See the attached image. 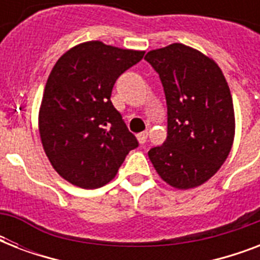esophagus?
Here are the masks:
<instances>
[{
    "label": "esophagus",
    "instance_id": "esophagus-1",
    "mask_svg": "<svg viewBox=\"0 0 260 260\" xmlns=\"http://www.w3.org/2000/svg\"><path fill=\"white\" fill-rule=\"evenodd\" d=\"M147 138H148V134L147 132H142V134L138 135V140L140 144H144L147 142Z\"/></svg>",
    "mask_w": 260,
    "mask_h": 260
}]
</instances>
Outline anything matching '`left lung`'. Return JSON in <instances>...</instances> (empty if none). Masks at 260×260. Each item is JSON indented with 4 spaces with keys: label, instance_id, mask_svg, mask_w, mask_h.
<instances>
[{
    "label": "left lung",
    "instance_id": "obj_1",
    "mask_svg": "<svg viewBox=\"0 0 260 260\" xmlns=\"http://www.w3.org/2000/svg\"><path fill=\"white\" fill-rule=\"evenodd\" d=\"M144 59L159 74L167 102V138L148 151L150 160L175 189L197 187L217 173L234 144L230 86L213 59L181 43Z\"/></svg>",
    "mask_w": 260,
    "mask_h": 260
}]
</instances>
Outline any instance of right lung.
<instances>
[{
	"label": "right lung",
	"instance_id": "add662e5",
	"mask_svg": "<svg viewBox=\"0 0 260 260\" xmlns=\"http://www.w3.org/2000/svg\"><path fill=\"white\" fill-rule=\"evenodd\" d=\"M143 56L144 51L91 40L64 52L51 70L39 110V134L55 171L74 186L106 185L139 146L110 95L118 77Z\"/></svg>",
	"mask_w": 260,
	"mask_h": 260
}]
</instances>
